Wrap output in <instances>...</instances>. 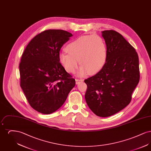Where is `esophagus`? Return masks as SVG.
<instances>
[{
  "label": "esophagus",
  "instance_id": "esophagus-1",
  "mask_svg": "<svg viewBox=\"0 0 151 151\" xmlns=\"http://www.w3.org/2000/svg\"><path fill=\"white\" fill-rule=\"evenodd\" d=\"M75 80H76V84H78L80 82H82V81H84L83 79H75Z\"/></svg>",
  "mask_w": 151,
  "mask_h": 151
}]
</instances>
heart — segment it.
<instances>
[{"instance_id":"obj_1","label":"heart","mask_w":151,"mask_h":151,"mask_svg":"<svg viewBox=\"0 0 151 151\" xmlns=\"http://www.w3.org/2000/svg\"><path fill=\"white\" fill-rule=\"evenodd\" d=\"M67 53L59 55L61 64L67 72L73 73L80 63V76L89 72L94 74L100 71L106 59V46L103 38L98 35L80 36L65 47Z\"/></svg>"}]
</instances>
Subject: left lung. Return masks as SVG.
<instances>
[{"label": "left lung", "mask_w": 151, "mask_h": 151, "mask_svg": "<svg viewBox=\"0 0 151 151\" xmlns=\"http://www.w3.org/2000/svg\"><path fill=\"white\" fill-rule=\"evenodd\" d=\"M102 34L106 45V62L97 74L84 80L85 99L96 115L108 117L130 103L140 71L137 51L120 33L108 30Z\"/></svg>", "instance_id": "obj_1"}]
</instances>
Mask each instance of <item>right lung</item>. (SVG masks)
<instances>
[{
  "label": "right lung",
  "instance_id": "obj_1",
  "mask_svg": "<svg viewBox=\"0 0 151 151\" xmlns=\"http://www.w3.org/2000/svg\"><path fill=\"white\" fill-rule=\"evenodd\" d=\"M71 36L63 30H45L29 42L22 55L20 86L30 106L41 113L57 110L75 86L59 62L60 50Z\"/></svg>",
  "mask_w": 151,
  "mask_h": 151
}]
</instances>
